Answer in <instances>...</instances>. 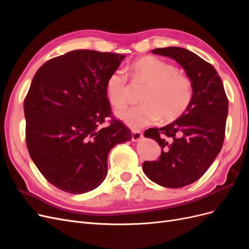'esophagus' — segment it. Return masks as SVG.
<instances>
[{"instance_id": "1", "label": "esophagus", "mask_w": 249, "mask_h": 249, "mask_svg": "<svg viewBox=\"0 0 249 249\" xmlns=\"http://www.w3.org/2000/svg\"><path fill=\"white\" fill-rule=\"evenodd\" d=\"M142 133L139 130H132V140L133 141H139L142 138Z\"/></svg>"}]
</instances>
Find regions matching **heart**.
Returning <instances> with one entry per match:
<instances>
[{
  "mask_svg": "<svg viewBox=\"0 0 249 249\" xmlns=\"http://www.w3.org/2000/svg\"><path fill=\"white\" fill-rule=\"evenodd\" d=\"M132 76L148 84L142 95V105L127 106L116 112L118 118L133 129L153 124L161 116L164 120L175 119L187 109L192 100L191 81L178 73L177 67L161 59L138 60L132 66ZM129 90V80L124 71L116 70L110 74L106 91L113 106H123Z\"/></svg>",
  "mask_w": 249,
  "mask_h": 249,
  "instance_id": "1",
  "label": "heart"
}]
</instances>
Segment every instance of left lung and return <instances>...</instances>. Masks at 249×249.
<instances>
[{
	"instance_id": "1",
	"label": "left lung",
	"mask_w": 249,
	"mask_h": 249,
	"mask_svg": "<svg viewBox=\"0 0 249 249\" xmlns=\"http://www.w3.org/2000/svg\"><path fill=\"white\" fill-rule=\"evenodd\" d=\"M153 54L172 58L185 70L193 88L192 100L175 122L150 127L144 136L162 148L158 161H145L143 172L158 185L180 188L200 178L221 150L229 100L212 64L183 48L155 49Z\"/></svg>"
}]
</instances>
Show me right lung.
<instances>
[{"mask_svg":"<svg viewBox=\"0 0 249 249\" xmlns=\"http://www.w3.org/2000/svg\"><path fill=\"white\" fill-rule=\"evenodd\" d=\"M124 58L77 50L49 60L36 71L24 102L30 157L49 182L81 194L106 178L108 155L132 133L113 117L106 83ZM110 124L100 129L104 118Z\"/></svg>","mask_w":249,"mask_h":249,"instance_id":"add662e5","label":"right lung"}]
</instances>
